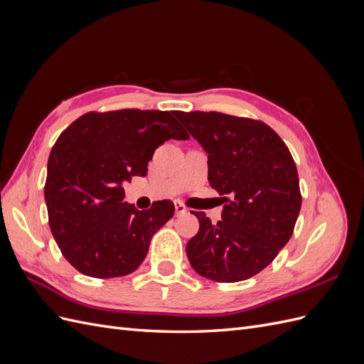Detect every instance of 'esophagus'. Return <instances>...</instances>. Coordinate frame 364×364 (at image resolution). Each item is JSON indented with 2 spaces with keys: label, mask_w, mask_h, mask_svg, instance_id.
I'll return each mask as SVG.
<instances>
[{
  "label": "esophagus",
  "mask_w": 364,
  "mask_h": 364,
  "mask_svg": "<svg viewBox=\"0 0 364 364\" xmlns=\"http://www.w3.org/2000/svg\"><path fill=\"white\" fill-rule=\"evenodd\" d=\"M174 209H176V214H185L188 211V208L185 206L182 200H174Z\"/></svg>",
  "instance_id": "esophagus-1"
}]
</instances>
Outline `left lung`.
Returning <instances> with one entry per match:
<instances>
[{
	"mask_svg": "<svg viewBox=\"0 0 364 364\" xmlns=\"http://www.w3.org/2000/svg\"><path fill=\"white\" fill-rule=\"evenodd\" d=\"M208 153V181L223 196L222 220L205 213L186 243L193 269L208 279L255 277L290 240L302 196L289 147L259 119L222 112H173Z\"/></svg>",
	"mask_w": 364,
	"mask_h": 364,
	"instance_id": "obj_1",
	"label": "left lung"
}]
</instances>
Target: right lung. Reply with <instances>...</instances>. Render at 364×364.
<instances>
[{
  "instance_id": "1",
  "label": "right lung",
  "mask_w": 364,
  "mask_h": 364,
  "mask_svg": "<svg viewBox=\"0 0 364 364\" xmlns=\"http://www.w3.org/2000/svg\"><path fill=\"white\" fill-rule=\"evenodd\" d=\"M190 135L168 111L86 112L53 146L43 196L51 234L71 266L86 277L117 278L144 261L153 234L174 214L171 200L136 209L123 185L146 176L155 150Z\"/></svg>"
}]
</instances>
